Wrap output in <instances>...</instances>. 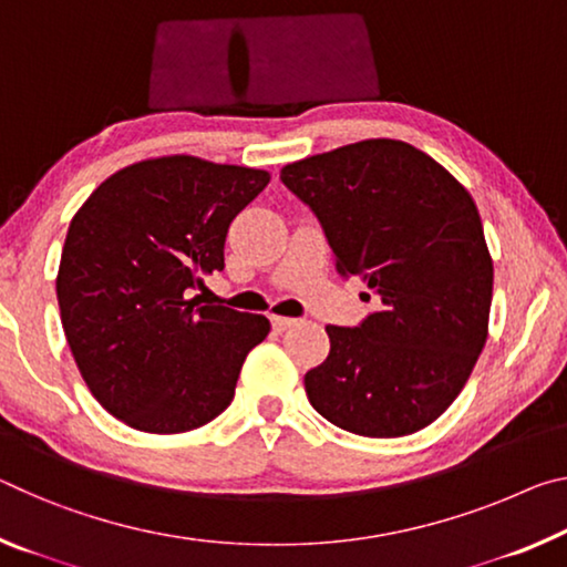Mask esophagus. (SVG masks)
I'll return each instance as SVG.
<instances>
[{
  "label": "esophagus",
  "instance_id": "esophagus-1",
  "mask_svg": "<svg viewBox=\"0 0 567 567\" xmlns=\"http://www.w3.org/2000/svg\"><path fill=\"white\" fill-rule=\"evenodd\" d=\"M269 320H272V328H275L277 332H285L287 328H292L295 322H298L295 318H285V316H272Z\"/></svg>",
  "mask_w": 567,
  "mask_h": 567
}]
</instances>
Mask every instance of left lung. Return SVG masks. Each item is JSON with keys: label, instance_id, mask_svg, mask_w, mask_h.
Instances as JSON below:
<instances>
[{"label": "left lung", "instance_id": "1", "mask_svg": "<svg viewBox=\"0 0 567 567\" xmlns=\"http://www.w3.org/2000/svg\"><path fill=\"white\" fill-rule=\"evenodd\" d=\"M316 212L340 277L375 302L358 328L328 326L330 353L305 373L320 416L393 439L452 406L489 336L494 267L472 194L393 138H368L280 171Z\"/></svg>", "mask_w": 567, "mask_h": 567}]
</instances>
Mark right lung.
Returning a JSON list of instances; mask_svg holds the SVG:
<instances>
[{
    "label": "right lung",
    "mask_w": 567,
    "mask_h": 567,
    "mask_svg": "<svg viewBox=\"0 0 567 567\" xmlns=\"http://www.w3.org/2000/svg\"><path fill=\"white\" fill-rule=\"evenodd\" d=\"M267 184L262 168L158 156L115 171L75 212L55 280L62 330L123 424L184 434L235 399L269 320L192 292L221 272L229 224Z\"/></svg>",
    "instance_id": "1"
}]
</instances>
